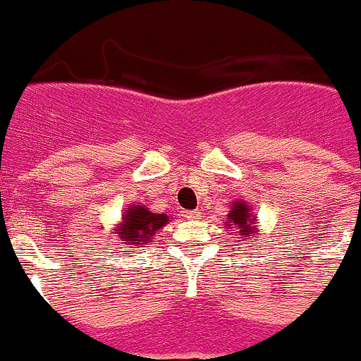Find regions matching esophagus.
<instances>
[{
    "label": "esophagus",
    "mask_w": 361,
    "mask_h": 361,
    "mask_svg": "<svg viewBox=\"0 0 361 361\" xmlns=\"http://www.w3.org/2000/svg\"><path fill=\"white\" fill-rule=\"evenodd\" d=\"M184 216H186L188 219H197V218H200V212H198V211H188Z\"/></svg>",
    "instance_id": "34e87169"
}]
</instances>
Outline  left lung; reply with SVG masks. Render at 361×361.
Instances as JSON below:
<instances>
[{
    "label": "left lung",
    "instance_id": "left-lung-1",
    "mask_svg": "<svg viewBox=\"0 0 361 361\" xmlns=\"http://www.w3.org/2000/svg\"><path fill=\"white\" fill-rule=\"evenodd\" d=\"M225 228L228 230V234L238 235L239 241L253 245L259 235V228H257V216L253 214L252 205L246 204L243 198L232 202L228 214H226Z\"/></svg>",
    "mask_w": 361,
    "mask_h": 361
}]
</instances>
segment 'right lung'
<instances>
[{
	"label": "right lung",
	"instance_id": "right-lung-1",
	"mask_svg": "<svg viewBox=\"0 0 361 361\" xmlns=\"http://www.w3.org/2000/svg\"><path fill=\"white\" fill-rule=\"evenodd\" d=\"M170 219L166 212L159 214V212L150 211L147 205L133 202V204H127L120 223L115 225L111 234H116L118 246L143 248Z\"/></svg>",
	"mask_w": 361,
	"mask_h": 361
}]
</instances>
